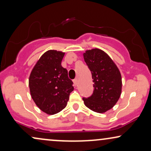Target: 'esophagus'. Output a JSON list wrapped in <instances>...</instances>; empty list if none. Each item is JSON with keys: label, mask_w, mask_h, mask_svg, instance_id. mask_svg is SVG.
Masks as SVG:
<instances>
[{"label": "esophagus", "mask_w": 151, "mask_h": 151, "mask_svg": "<svg viewBox=\"0 0 151 151\" xmlns=\"http://www.w3.org/2000/svg\"><path fill=\"white\" fill-rule=\"evenodd\" d=\"M77 81H78L77 79H74L73 80V83H74V86H77Z\"/></svg>", "instance_id": "obj_1"}]
</instances>
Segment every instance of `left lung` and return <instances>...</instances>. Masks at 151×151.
Returning <instances> with one entry per match:
<instances>
[{
	"label": "left lung",
	"mask_w": 151,
	"mask_h": 151,
	"mask_svg": "<svg viewBox=\"0 0 151 151\" xmlns=\"http://www.w3.org/2000/svg\"><path fill=\"white\" fill-rule=\"evenodd\" d=\"M83 56L94 83L93 95L90 98H83V102L93 111L105 113L114 107L121 95V72L110 56L100 49L86 50Z\"/></svg>",
	"instance_id": "8db88e82"
}]
</instances>
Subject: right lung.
I'll return each mask as SVG.
<instances>
[{"mask_svg":"<svg viewBox=\"0 0 151 151\" xmlns=\"http://www.w3.org/2000/svg\"><path fill=\"white\" fill-rule=\"evenodd\" d=\"M64 52L47 51L42 55L30 72L28 85L34 102L49 115L65 108L73 82L68 78V70L63 68Z\"/></svg>","mask_w":151,"mask_h":151,"instance_id":"1","label":"right lung"}]
</instances>
